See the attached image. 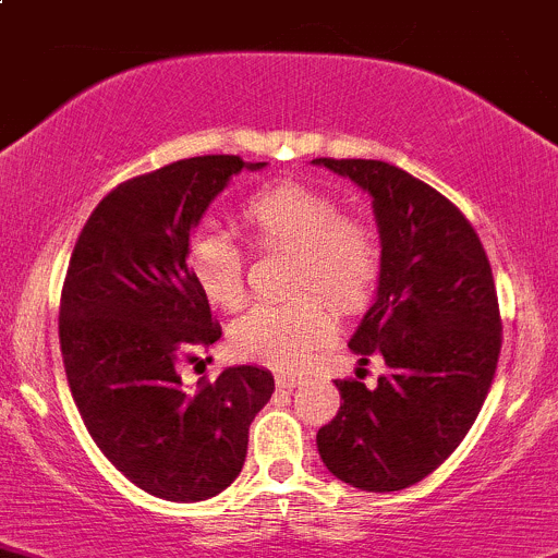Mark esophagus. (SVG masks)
Segmentation results:
<instances>
[{
	"mask_svg": "<svg viewBox=\"0 0 558 558\" xmlns=\"http://www.w3.org/2000/svg\"><path fill=\"white\" fill-rule=\"evenodd\" d=\"M277 384L281 389H292L301 384V373H292V371H277Z\"/></svg>",
	"mask_w": 558,
	"mask_h": 558,
	"instance_id": "obj_1",
	"label": "esophagus"
}]
</instances>
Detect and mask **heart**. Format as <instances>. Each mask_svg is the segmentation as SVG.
<instances>
[{"instance_id":"heart-1","label":"heart","mask_w":558,"mask_h":558,"mask_svg":"<svg viewBox=\"0 0 558 558\" xmlns=\"http://www.w3.org/2000/svg\"><path fill=\"white\" fill-rule=\"evenodd\" d=\"M241 220L260 246L295 250V290L322 292L341 314L360 312L371 301L381 274L378 239L365 222L341 217L332 195L306 182H277L241 204ZM187 268L201 295L217 308L244 301V252L217 226H204L187 244ZM332 317L319 295L292 303H260L231 330L239 357L268 365H298L327 341Z\"/></svg>"}]
</instances>
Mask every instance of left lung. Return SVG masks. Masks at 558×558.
<instances>
[{
	"instance_id": "8db88e82",
	"label": "left lung",
	"mask_w": 558,
	"mask_h": 558,
	"mask_svg": "<svg viewBox=\"0 0 558 558\" xmlns=\"http://www.w3.org/2000/svg\"><path fill=\"white\" fill-rule=\"evenodd\" d=\"M373 198L381 274L349 349L387 373L341 381V408L317 433L325 468L363 492L427 478L473 427L502 347L489 257L462 211L384 160L317 158Z\"/></svg>"
}]
</instances>
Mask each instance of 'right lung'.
<instances>
[{
	"label": "right lung",
	"mask_w": 558,
	"mask_h": 558,
	"mask_svg": "<svg viewBox=\"0 0 558 558\" xmlns=\"http://www.w3.org/2000/svg\"><path fill=\"white\" fill-rule=\"evenodd\" d=\"M244 163L198 155L134 177L85 222L61 292L66 381L90 438L140 489L198 502L236 481L250 424L274 395L257 365L226 367L195 392L177 363L222 336L187 268L193 228Z\"/></svg>",
	"instance_id": "obj_1"
}]
</instances>
